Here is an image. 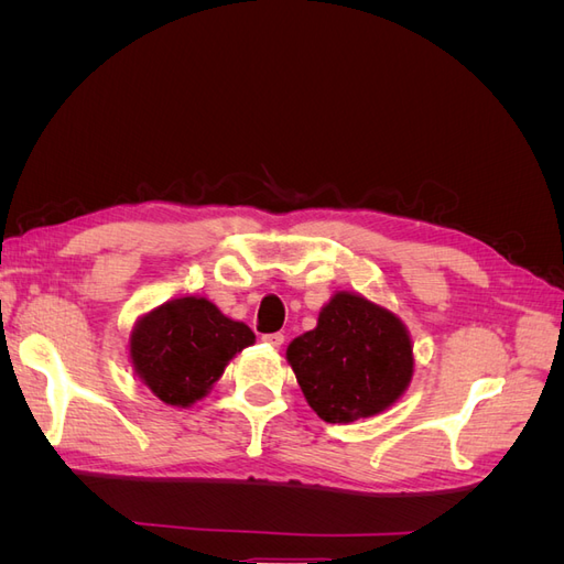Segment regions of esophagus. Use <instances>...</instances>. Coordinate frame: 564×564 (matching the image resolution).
<instances>
[{
  "label": "esophagus",
  "instance_id": "1",
  "mask_svg": "<svg viewBox=\"0 0 564 564\" xmlns=\"http://www.w3.org/2000/svg\"><path fill=\"white\" fill-rule=\"evenodd\" d=\"M263 340L268 346H272V348H280L282 344H284V334H280V332H275V334H265L263 336Z\"/></svg>",
  "mask_w": 564,
  "mask_h": 564
}]
</instances>
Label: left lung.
Returning <instances> with one entry per match:
<instances>
[{"mask_svg":"<svg viewBox=\"0 0 564 564\" xmlns=\"http://www.w3.org/2000/svg\"><path fill=\"white\" fill-rule=\"evenodd\" d=\"M305 402L327 423L377 416L414 377V346L404 322L357 292H336L317 327L286 348Z\"/></svg>","mask_w":564,"mask_h":564,"instance_id":"left-lung-1","label":"left lung"}]
</instances>
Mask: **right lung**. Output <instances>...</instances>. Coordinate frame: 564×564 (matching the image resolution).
Masks as SVG:
<instances>
[{
    "label": "right lung",
    "mask_w": 564,
    "mask_h": 564,
    "mask_svg": "<svg viewBox=\"0 0 564 564\" xmlns=\"http://www.w3.org/2000/svg\"><path fill=\"white\" fill-rule=\"evenodd\" d=\"M253 332L226 317L204 296L172 299L135 319L129 336L131 367L164 404L187 409L224 377Z\"/></svg>",
    "instance_id": "add662e5"
}]
</instances>
